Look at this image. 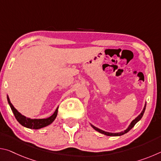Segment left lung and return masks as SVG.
Returning <instances> with one entry per match:
<instances>
[{
	"label": "left lung",
	"instance_id": "1",
	"mask_svg": "<svg viewBox=\"0 0 161 161\" xmlns=\"http://www.w3.org/2000/svg\"><path fill=\"white\" fill-rule=\"evenodd\" d=\"M146 107V103H145V106H144V108H143V111H141V114H139V115H138L137 117H136V118L134 120H133V121H131V123H130V124L129 126V127H128L126 130H124V131H121V132H119V133H109V132L104 131V130L98 129V128L95 127L94 126H93V125H92V124H91V126H92V128H93L94 129L96 130L97 131L99 132V133H102V134L107 135V136H122V135L125 134V133H126L127 132H129V130H130V129H131L133 126H135V124H136V123H137L138 121H140L141 119L142 118V116H143V115L144 111H145Z\"/></svg>",
	"mask_w": 161,
	"mask_h": 161
}]
</instances>
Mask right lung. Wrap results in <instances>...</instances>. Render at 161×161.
Wrapping results in <instances>:
<instances>
[{"label":"right lung","mask_w":161,"mask_h":161,"mask_svg":"<svg viewBox=\"0 0 161 161\" xmlns=\"http://www.w3.org/2000/svg\"><path fill=\"white\" fill-rule=\"evenodd\" d=\"M8 99V102L10 108H11V110L13 111V114H14V116L15 119H17V121L20 123L22 126H25L26 128H28V129H42L43 127H45L48 126V125L51 124L55 119L57 115H58V107L56 108L55 111H54V114L51 116L48 117L47 119H32L30 118H27L25 116L22 115V114L18 112V110L13 107V104L10 103V101L8 96H7Z\"/></svg>","instance_id":"add662e5"}]
</instances>
